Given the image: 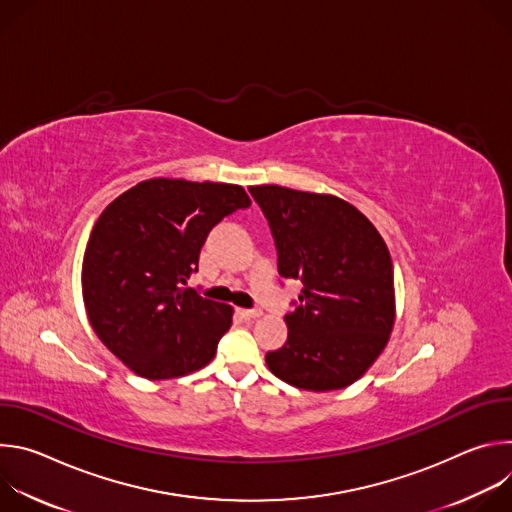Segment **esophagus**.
Masks as SVG:
<instances>
[{"instance_id": "obj_1", "label": "esophagus", "mask_w": 512, "mask_h": 512, "mask_svg": "<svg viewBox=\"0 0 512 512\" xmlns=\"http://www.w3.org/2000/svg\"><path fill=\"white\" fill-rule=\"evenodd\" d=\"M237 312H239L243 318H249V320H255V318L263 316V312H261V310H243V308H239Z\"/></svg>"}]
</instances>
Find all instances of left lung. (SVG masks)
<instances>
[{
  "label": "left lung",
  "mask_w": 512,
  "mask_h": 512,
  "mask_svg": "<svg viewBox=\"0 0 512 512\" xmlns=\"http://www.w3.org/2000/svg\"><path fill=\"white\" fill-rule=\"evenodd\" d=\"M249 190L269 221L279 273L304 283L300 306L285 316L287 342L265 354L269 371L314 393L352 385L385 350L397 318L387 243L334 194L277 184Z\"/></svg>",
  "instance_id": "obj_1"
}]
</instances>
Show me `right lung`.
<instances>
[{"label": "right lung", "mask_w": 512, "mask_h": 512, "mask_svg": "<svg viewBox=\"0 0 512 512\" xmlns=\"http://www.w3.org/2000/svg\"><path fill=\"white\" fill-rule=\"evenodd\" d=\"M247 206L239 184L150 178L101 212L83 257V302L99 340L131 373L168 381L214 358L233 306L182 285L210 229Z\"/></svg>", "instance_id": "1"}]
</instances>
